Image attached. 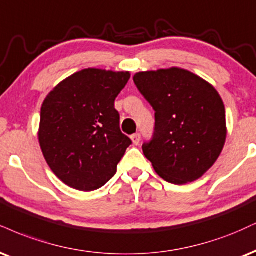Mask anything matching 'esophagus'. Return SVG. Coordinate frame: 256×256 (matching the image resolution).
Listing matches in <instances>:
<instances>
[{"mask_svg": "<svg viewBox=\"0 0 256 256\" xmlns=\"http://www.w3.org/2000/svg\"><path fill=\"white\" fill-rule=\"evenodd\" d=\"M131 140H132V143L134 144V146H138V144H140V134H132Z\"/></svg>", "mask_w": 256, "mask_h": 256, "instance_id": "obj_1", "label": "esophagus"}]
</instances>
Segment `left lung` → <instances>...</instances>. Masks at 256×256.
<instances>
[{
    "mask_svg": "<svg viewBox=\"0 0 256 256\" xmlns=\"http://www.w3.org/2000/svg\"><path fill=\"white\" fill-rule=\"evenodd\" d=\"M138 90L155 110V132L146 158L163 180H198L220 158L226 140V107L204 78L181 68L134 74Z\"/></svg>",
    "mask_w": 256,
    "mask_h": 256,
    "instance_id": "left-lung-1",
    "label": "left lung"
}]
</instances>
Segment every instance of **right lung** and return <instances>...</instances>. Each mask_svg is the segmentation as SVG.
I'll return each instance as SVG.
<instances>
[{"label":"right lung","instance_id":"obj_1","mask_svg":"<svg viewBox=\"0 0 256 256\" xmlns=\"http://www.w3.org/2000/svg\"><path fill=\"white\" fill-rule=\"evenodd\" d=\"M130 76L88 68L63 80L45 98L40 148L51 170L72 188L95 190L116 173L131 140L120 131L114 100Z\"/></svg>","mask_w":256,"mask_h":256}]
</instances>
